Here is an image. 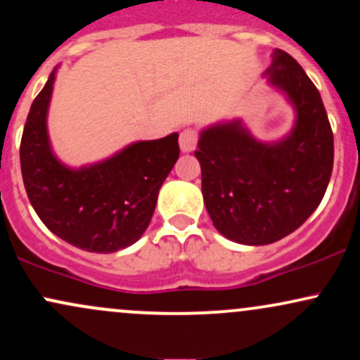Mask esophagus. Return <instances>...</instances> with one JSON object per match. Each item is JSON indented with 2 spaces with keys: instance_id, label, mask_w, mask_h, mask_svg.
<instances>
[{
  "instance_id": "1",
  "label": "esophagus",
  "mask_w": 360,
  "mask_h": 360,
  "mask_svg": "<svg viewBox=\"0 0 360 360\" xmlns=\"http://www.w3.org/2000/svg\"><path fill=\"white\" fill-rule=\"evenodd\" d=\"M196 143H198V131L193 128H186L181 131L179 135V148L181 152L188 153L193 152L196 148Z\"/></svg>"
}]
</instances>
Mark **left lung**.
I'll use <instances>...</instances> for the list:
<instances>
[{
    "label": "left lung",
    "mask_w": 360,
    "mask_h": 360,
    "mask_svg": "<svg viewBox=\"0 0 360 360\" xmlns=\"http://www.w3.org/2000/svg\"><path fill=\"white\" fill-rule=\"evenodd\" d=\"M264 75L295 110L289 135L266 143L240 120L224 121L200 133L195 152L213 225L248 246L271 244L301 227L321 203L333 169V133L306 71L275 49Z\"/></svg>",
    "instance_id": "8db88e82"
}]
</instances>
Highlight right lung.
Instances as JSON below:
<instances>
[{"mask_svg": "<svg viewBox=\"0 0 360 360\" xmlns=\"http://www.w3.org/2000/svg\"><path fill=\"white\" fill-rule=\"evenodd\" d=\"M56 68L32 102L20 165L27 196L53 234L90 252H116L147 231L159 189L179 159L177 133L135 141L109 159L80 169L54 155L47 135Z\"/></svg>", "mask_w": 360, "mask_h": 360, "instance_id": "add662e5", "label": "right lung"}]
</instances>
